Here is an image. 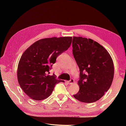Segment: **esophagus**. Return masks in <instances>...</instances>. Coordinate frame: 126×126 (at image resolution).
Segmentation results:
<instances>
[{
    "label": "esophagus",
    "mask_w": 126,
    "mask_h": 126,
    "mask_svg": "<svg viewBox=\"0 0 126 126\" xmlns=\"http://www.w3.org/2000/svg\"><path fill=\"white\" fill-rule=\"evenodd\" d=\"M74 83V80L73 78H71V79H70L69 81H68V83L69 84H73Z\"/></svg>",
    "instance_id": "obj_1"
}]
</instances>
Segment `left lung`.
<instances>
[{
	"instance_id": "left-lung-1",
	"label": "left lung",
	"mask_w": 126,
	"mask_h": 126,
	"mask_svg": "<svg viewBox=\"0 0 126 126\" xmlns=\"http://www.w3.org/2000/svg\"><path fill=\"white\" fill-rule=\"evenodd\" d=\"M72 47L80 71L79 90L73 96L83 103H93L101 98L111 86L113 60L103 46L91 39L73 37Z\"/></svg>"
}]
</instances>
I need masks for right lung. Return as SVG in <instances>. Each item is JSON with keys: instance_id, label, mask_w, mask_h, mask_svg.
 <instances>
[{"instance_id": "obj_1", "label": "right lung", "mask_w": 126, "mask_h": 126, "mask_svg": "<svg viewBox=\"0 0 126 126\" xmlns=\"http://www.w3.org/2000/svg\"><path fill=\"white\" fill-rule=\"evenodd\" d=\"M71 37H52L40 39L27 48L19 62L17 78L24 92L36 101L47 98L55 84L63 80L49 73L57 57L71 46Z\"/></svg>"}]
</instances>
